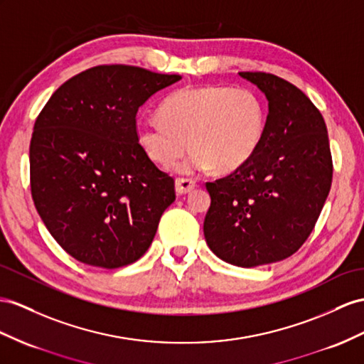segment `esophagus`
I'll use <instances>...</instances> for the list:
<instances>
[{
  "label": "esophagus",
  "mask_w": 364,
  "mask_h": 364,
  "mask_svg": "<svg viewBox=\"0 0 364 364\" xmlns=\"http://www.w3.org/2000/svg\"><path fill=\"white\" fill-rule=\"evenodd\" d=\"M195 180L193 178H184V176H181V178H176L175 181V189H176V193H189L195 189Z\"/></svg>",
  "instance_id": "obj_1"
}]
</instances>
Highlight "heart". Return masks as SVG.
<instances>
[{
    "instance_id": "b5f03b06",
    "label": "heart",
    "mask_w": 364,
    "mask_h": 364,
    "mask_svg": "<svg viewBox=\"0 0 364 364\" xmlns=\"http://www.w3.org/2000/svg\"><path fill=\"white\" fill-rule=\"evenodd\" d=\"M158 115L139 121L138 143L163 166L173 164L191 144L193 152L176 167L181 172L213 166L235 171L255 154L264 132L263 102L247 87H183L163 101Z\"/></svg>"
}]
</instances>
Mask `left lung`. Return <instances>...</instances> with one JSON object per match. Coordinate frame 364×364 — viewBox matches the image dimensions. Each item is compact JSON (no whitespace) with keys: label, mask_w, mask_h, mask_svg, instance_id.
I'll use <instances>...</instances> for the list:
<instances>
[{"label":"left lung","mask_w":364,"mask_h":364,"mask_svg":"<svg viewBox=\"0 0 364 364\" xmlns=\"http://www.w3.org/2000/svg\"><path fill=\"white\" fill-rule=\"evenodd\" d=\"M264 92L269 115L255 154L228 176L206 183L204 238L240 267L294 255L309 238L332 184V154L320 110L292 82L240 72Z\"/></svg>","instance_id":"1"}]
</instances>
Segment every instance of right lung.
<instances>
[{
  "label": "right lung",
  "mask_w": 364,
  "mask_h": 364,
  "mask_svg": "<svg viewBox=\"0 0 364 364\" xmlns=\"http://www.w3.org/2000/svg\"><path fill=\"white\" fill-rule=\"evenodd\" d=\"M180 75L102 64L72 77L36 117L31 192L43 223L78 262L117 269L141 258L175 180L138 143L136 112Z\"/></svg>",
  "instance_id": "add662e5"
}]
</instances>
